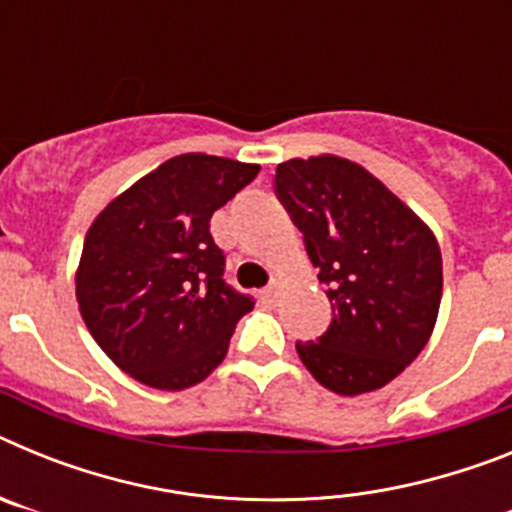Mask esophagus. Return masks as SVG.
<instances>
[{"label": "esophagus", "mask_w": 512, "mask_h": 512, "mask_svg": "<svg viewBox=\"0 0 512 512\" xmlns=\"http://www.w3.org/2000/svg\"><path fill=\"white\" fill-rule=\"evenodd\" d=\"M277 297V284H269V287L261 289V300H274Z\"/></svg>", "instance_id": "obj_1"}]
</instances>
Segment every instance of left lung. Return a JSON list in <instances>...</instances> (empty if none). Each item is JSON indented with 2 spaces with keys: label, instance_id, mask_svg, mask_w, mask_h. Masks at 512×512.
<instances>
[{
  "label": "left lung",
  "instance_id": "obj_1",
  "mask_svg": "<svg viewBox=\"0 0 512 512\" xmlns=\"http://www.w3.org/2000/svg\"><path fill=\"white\" fill-rule=\"evenodd\" d=\"M274 187L333 307L318 341H297L302 364L336 395L379 390L413 364L436 325L443 292L436 235L348 158H289L277 166Z\"/></svg>",
  "mask_w": 512,
  "mask_h": 512
}]
</instances>
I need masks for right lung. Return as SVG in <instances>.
Segmentation results:
<instances>
[{"mask_svg":"<svg viewBox=\"0 0 512 512\" xmlns=\"http://www.w3.org/2000/svg\"><path fill=\"white\" fill-rule=\"evenodd\" d=\"M259 164L182 153L94 217L76 269L79 312L122 372L156 390L200 384L253 310L225 284L210 217L259 174Z\"/></svg>","mask_w":512,"mask_h":512,"instance_id":"obj_1","label":"right lung"}]
</instances>
